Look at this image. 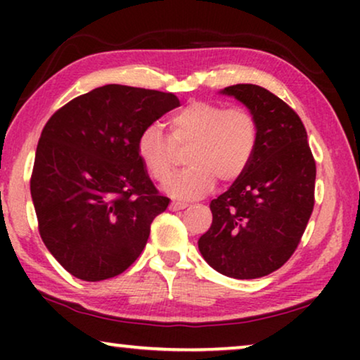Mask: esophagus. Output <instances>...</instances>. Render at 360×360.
I'll return each instance as SVG.
<instances>
[{"mask_svg":"<svg viewBox=\"0 0 360 360\" xmlns=\"http://www.w3.org/2000/svg\"><path fill=\"white\" fill-rule=\"evenodd\" d=\"M186 206H188V205L184 203V201H172L169 208H170L172 211H180V210H185Z\"/></svg>","mask_w":360,"mask_h":360,"instance_id":"esophagus-1","label":"esophagus"}]
</instances>
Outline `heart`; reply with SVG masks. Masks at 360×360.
Returning <instances> with one entry per match:
<instances>
[{"label": "heart", "mask_w": 360, "mask_h": 360, "mask_svg": "<svg viewBox=\"0 0 360 360\" xmlns=\"http://www.w3.org/2000/svg\"><path fill=\"white\" fill-rule=\"evenodd\" d=\"M259 144L257 117L248 108L196 100L169 117V137L149 124L137 137V155L152 180L165 181L175 164V147L184 149L185 170L167 181L165 190L179 198H198L248 170Z\"/></svg>", "instance_id": "heart-1"}]
</instances>
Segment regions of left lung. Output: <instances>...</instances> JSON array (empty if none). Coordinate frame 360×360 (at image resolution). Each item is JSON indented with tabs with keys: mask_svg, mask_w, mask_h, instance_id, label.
<instances>
[{
	"mask_svg": "<svg viewBox=\"0 0 360 360\" xmlns=\"http://www.w3.org/2000/svg\"><path fill=\"white\" fill-rule=\"evenodd\" d=\"M223 93L238 98L259 122V144L248 170L211 201L213 224L198 240L214 270L259 278L292 257L314 206L316 162L302 120L265 88L239 83Z\"/></svg>",
	"mask_w": 360,
	"mask_h": 360,
	"instance_id": "left-lung-1",
	"label": "left lung"
}]
</instances>
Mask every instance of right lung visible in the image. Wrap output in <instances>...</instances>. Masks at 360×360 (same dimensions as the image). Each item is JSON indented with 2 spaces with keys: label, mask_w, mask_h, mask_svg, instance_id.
Masks as SVG:
<instances>
[{
  "label": "right lung",
  "mask_w": 360,
  "mask_h": 360,
  "mask_svg": "<svg viewBox=\"0 0 360 360\" xmlns=\"http://www.w3.org/2000/svg\"><path fill=\"white\" fill-rule=\"evenodd\" d=\"M180 106L172 93L105 85L63 105L44 126L31 175L39 234L85 282L112 278L144 250L169 198L137 155L146 126Z\"/></svg>",
  "instance_id": "right-lung-1"
}]
</instances>
